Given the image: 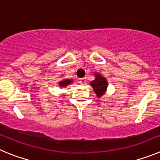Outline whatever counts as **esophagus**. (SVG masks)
I'll return each instance as SVG.
<instances>
[{"instance_id":"1","label":"esophagus","mask_w":160,"mask_h":160,"mask_svg":"<svg viewBox=\"0 0 160 160\" xmlns=\"http://www.w3.org/2000/svg\"><path fill=\"white\" fill-rule=\"evenodd\" d=\"M85 82H86V78H80V80H79V83H82V84H83Z\"/></svg>"}]
</instances>
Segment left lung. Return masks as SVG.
I'll return each instance as SVG.
<instances>
[{
  "label": "left lung",
  "instance_id": "obj_1",
  "mask_svg": "<svg viewBox=\"0 0 160 160\" xmlns=\"http://www.w3.org/2000/svg\"><path fill=\"white\" fill-rule=\"evenodd\" d=\"M96 78L93 81L91 82V85L94 89L95 92L98 97H101L104 94L105 90L107 89L108 82L100 74H96Z\"/></svg>",
  "mask_w": 160,
  "mask_h": 160
}]
</instances>
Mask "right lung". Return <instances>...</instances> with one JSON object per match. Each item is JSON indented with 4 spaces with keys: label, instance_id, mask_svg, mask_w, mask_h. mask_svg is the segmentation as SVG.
Segmentation results:
<instances>
[{
    "label": "right lung",
    "instance_id": "add662e5",
    "mask_svg": "<svg viewBox=\"0 0 160 160\" xmlns=\"http://www.w3.org/2000/svg\"><path fill=\"white\" fill-rule=\"evenodd\" d=\"M72 80H62V81H60V83H59V84H60V87H66L68 84H69V83H72Z\"/></svg>",
    "mask_w": 160,
    "mask_h": 160
}]
</instances>
